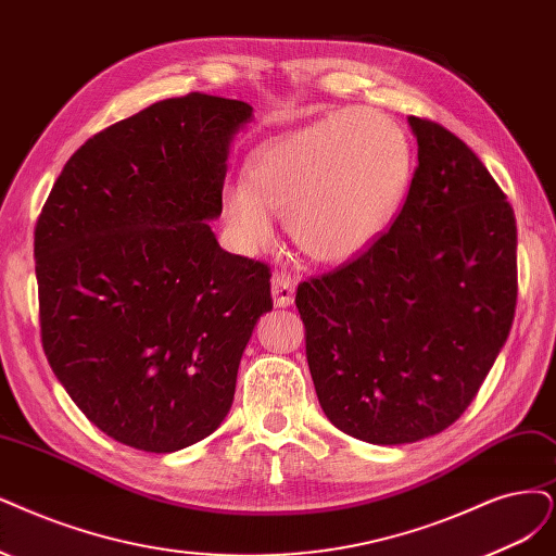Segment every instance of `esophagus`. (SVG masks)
I'll return each instance as SVG.
<instances>
[{"label":"esophagus","instance_id":"1","mask_svg":"<svg viewBox=\"0 0 556 556\" xmlns=\"http://www.w3.org/2000/svg\"><path fill=\"white\" fill-rule=\"evenodd\" d=\"M270 291H273L275 306H281V309H286V306H291L295 302V281L289 275H275Z\"/></svg>","mask_w":556,"mask_h":556}]
</instances>
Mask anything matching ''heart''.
Instances as JSON below:
<instances>
[{"label":"heart","instance_id":"b5f03b06","mask_svg":"<svg viewBox=\"0 0 556 556\" xmlns=\"http://www.w3.org/2000/svg\"><path fill=\"white\" fill-rule=\"evenodd\" d=\"M413 176V151L396 121L371 110H341L261 143L244 182L226 185L222 217L244 254L275 238L273 213L318 265L351 263L394 222Z\"/></svg>","mask_w":556,"mask_h":556}]
</instances>
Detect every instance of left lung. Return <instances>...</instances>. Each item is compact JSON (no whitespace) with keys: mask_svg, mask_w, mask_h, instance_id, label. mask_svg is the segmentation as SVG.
Listing matches in <instances>:
<instances>
[{"mask_svg":"<svg viewBox=\"0 0 556 556\" xmlns=\"http://www.w3.org/2000/svg\"><path fill=\"white\" fill-rule=\"evenodd\" d=\"M419 167L364 256L298 289L325 417L371 444L438 435L477 396L518 298L516 215L465 141L407 116Z\"/></svg>","mask_w":556,"mask_h":556,"instance_id":"left-lung-1","label":"left lung"}]
</instances>
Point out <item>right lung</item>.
Listing matches in <instances>:
<instances>
[{
  "mask_svg": "<svg viewBox=\"0 0 556 556\" xmlns=\"http://www.w3.org/2000/svg\"><path fill=\"white\" fill-rule=\"evenodd\" d=\"M252 118L208 93L153 102L81 143L36 222L46 357L121 444L172 454L215 433L273 309L270 267L224 252L211 229Z\"/></svg>",
  "mask_w": 556,
  "mask_h": 556,
  "instance_id": "1",
  "label": "right lung"
}]
</instances>
